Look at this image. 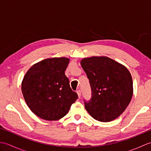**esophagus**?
I'll use <instances>...</instances> for the list:
<instances>
[{"mask_svg": "<svg viewBox=\"0 0 151 151\" xmlns=\"http://www.w3.org/2000/svg\"><path fill=\"white\" fill-rule=\"evenodd\" d=\"M76 93H77V94H78V97H79V98L81 97V91L80 90V89H78V90L76 91Z\"/></svg>", "mask_w": 151, "mask_h": 151, "instance_id": "obj_1", "label": "esophagus"}]
</instances>
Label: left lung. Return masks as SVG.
<instances>
[{
	"instance_id": "8db88e82",
	"label": "left lung",
	"mask_w": 151,
	"mask_h": 151,
	"mask_svg": "<svg viewBox=\"0 0 151 151\" xmlns=\"http://www.w3.org/2000/svg\"><path fill=\"white\" fill-rule=\"evenodd\" d=\"M89 81L92 96L85 108L95 119L110 122L123 113L133 95V82L124 65L106 56L81 61Z\"/></svg>"
}]
</instances>
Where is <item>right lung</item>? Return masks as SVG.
<instances>
[{
    "mask_svg": "<svg viewBox=\"0 0 151 151\" xmlns=\"http://www.w3.org/2000/svg\"><path fill=\"white\" fill-rule=\"evenodd\" d=\"M69 59L51 58L35 63L21 83L24 101L33 113L47 121H56L68 113L78 99L65 75Z\"/></svg>",
    "mask_w": 151,
    "mask_h": 151,
    "instance_id": "obj_1",
    "label": "right lung"
}]
</instances>
